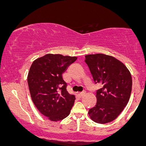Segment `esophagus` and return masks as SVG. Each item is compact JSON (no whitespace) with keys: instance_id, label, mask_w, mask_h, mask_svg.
<instances>
[{"instance_id":"34e87169","label":"esophagus","mask_w":146,"mask_h":146,"mask_svg":"<svg viewBox=\"0 0 146 146\" xmlns=\"http://www.w3.org/2000/svg\"><path fill=\"white\" fill-rule=\"evenodd\" d=\"M85 94L86 93L85 92H81V93H79V94H78V96L80 97V98H82V97H83L84 95H85Z\"/></svg>"}]
</instances>
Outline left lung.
Returning a JSON list of instances; mask_svg holds the SVG:
<instances>
[{
	"label": "left lung",
	"instance_id": "8db88e82",
	"mask_svg": "<svg viewBox=\"0 0 146 146\" xmlns=\"http://www.w3.org/2000/svg\"><path fill=\"white\" fill-rule=\"evenodd\" d=\"M85 57L94 83L101 85L96 91L97 103L89 110V116L98 123H108L117 119L127 105L132 76L125 65L113 56L95 54Z\"/></svg>",
	"mask_w": 146,
	"mask_h": 146
}]
</instances>
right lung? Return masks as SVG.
I'll list each match as a JSON object with an SVG mask.
<instances>
[{
	"label": "right lung",
	"mask_w": 146,
	"mask_h": 146,
	"mask_svg": "<svg viewBox=\"0 0 146 146\" xmlns=\"http://www.w3.org/2000/svg\"><path fill=\"white\" fill-rule=\"evenodd\" d=\"M77 57L47 54L34 60L27 76L32 101L42 115L52 121L69 115L75 96L66 90L62 74Z\"/></svg>",
	"instance_id": "1"
}]
</instances>
